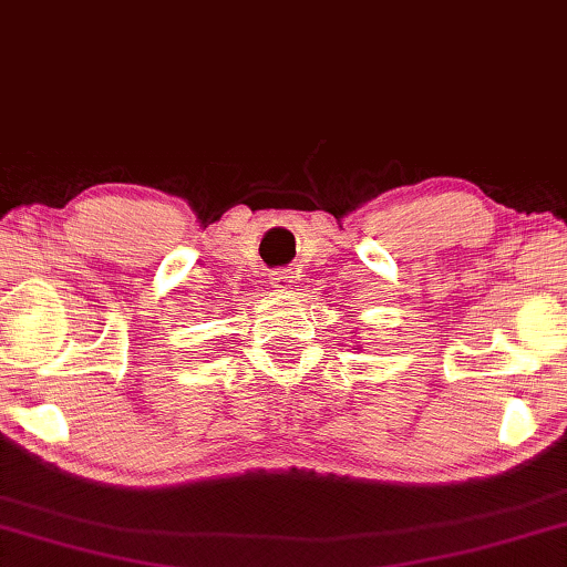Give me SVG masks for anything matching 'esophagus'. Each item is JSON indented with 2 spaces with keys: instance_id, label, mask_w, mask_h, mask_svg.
Returning a JSON list of instances; mask_svg holds the SVG:
<instances>
[{
  "instance_id": "1",
  "label": "esophagus",
  "mask_w": 567,
  "mask_h": 567,
  "mask_svg": "<svg viewBox=\"0 0 567 567\" xmlns=\"http://www.w3.org/2000/svg\"><path fill=\"white\" fill-rule=\"evenodd\" d=\"M269 287H275V290H292V287H298V275L290 272V269H275V272H269Z\"/></svg>"
}]
</instances>
